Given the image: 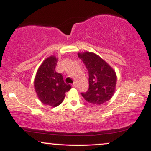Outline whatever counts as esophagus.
Listing matches in <instances>:
<instances>
[{
	"label": "esophagus",
	"mask_w": 151,
	"mask_h": 151,
	"mask_svg": "<svg viewBox=\"0 0 151 151\" xmlns=\"http://www.w3.org/2000/svg\"><path fill=\"white\" fill-rule=\"evenodd\" d=\"M72 86H73V87H74V88H76V87H77V83H76V82H74V84H73V85H72Z\"/></svg>",
	"instance_id": "obj_1"
}]
</instances>
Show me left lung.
Listing matches in <instances>:
<instances>
[{"instance_id": "obj_1", "label": "left lung", "mask_w": 151, "mask_h": 151, "mask_svg": "<svg viewBox=\"0 0 151 151\" xmlns=\"http://www.w3.org/2000/svg\"><path fill=\"white\" fill-rule=\"evenodd\" d=\"M89 73V89L81 93L89 103L100 105L108 101L115 91L116 74L103 59L93 52L79 53Z\"/></svg>"}]
</instances>
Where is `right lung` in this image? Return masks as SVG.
<instances>
[{
  "mask_svg": "<svg viewBox=\"0 0 151 151\" xmlns=\"http://www.w3.org/2000/svg\"><path fill=\"white\" fill-rule=\"evenodd\" d=\"M58 59L50 56L38 68L34 86L41 102L50 106H57L63 101L65 93L71 88L65 84L63 77L55 71Z\"/></svg>",
  "mask_w": 151,
  "mask_h": 151,
  "instance_id": "add662e5",
  "label": "right lung"
}]
</instances>
